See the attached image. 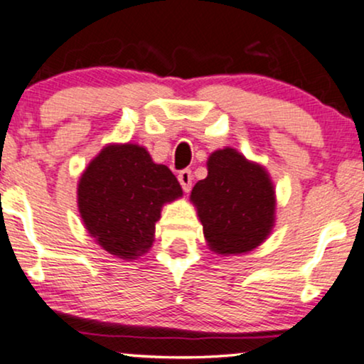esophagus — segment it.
<instances>
[{
	"label": "esophagus",
	"mask_w": 364,
	"mask_h": 364,
	"mask_svg": "<svg viewBox=\"0 0 364 364\" xmlns=\"http://www.w3.org/2000/svg\"><path fill=\"white\" fill-rule=\"evenodd\" d=\"M178 179H179V185H181V188H183V190H185L186 193L191 190L193 174H191L190 169H183V171H179Z\"/></svg>",
	"instance_id": "1"
}]
</instances>
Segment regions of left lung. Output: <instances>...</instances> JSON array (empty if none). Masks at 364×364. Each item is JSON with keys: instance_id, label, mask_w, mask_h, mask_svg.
Segmentation results:
<instances>
[{"instance_id": "left-lung-1", "label": "left lung", "mask_w": 364, "mask_h": 364, "mask_svg": "<svg viewBox=\"0 0 364 364\" xmlns=\"http://www.w3.org/2000/svg\"><path fill=\"white\" fill-rule=\"evenodd\" d=\"M205 238L222 255L259 247L274 227L275 196L269 174L235 149L215 151L208 176L191 191Z\"/></svg>"}]
</instances>
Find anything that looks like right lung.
I'll return each instance as SVG.
<instances>
[{
	"instance_id": "obj_1",
	"label": "right lung",
	"mask_w": 364,
	"mask_h": 364,
	"mask_svg": "<svg viewBox=\"0 0 364 364\" xmlns=\"http://www.w3.org/2000/svg\"><path fill=\"white\" fill-rule=\"evenodd\" d=\"M87 230L109 254L136 259L154 240L161 206L183 195L178 179L137 144H114L87 166L79 181Z\"/></svg>"
}]
</instances>
